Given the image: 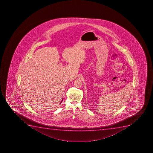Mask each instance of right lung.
I'll use <instances>...</instances> for the list:
<instances>
[{
    "mask_svg": "<svg viewBox=\"0 0 153 153\" xmlns=\"http://www.w3.org/2000/svg\"><path fill=\"white\" fill-rule=\"evenodd\" d=\"M62 100H63V99H62V101H61V102H62Z\"/></svg>",
    "mask_w": 153,
    "mask_h": 153,
    "instance_id": "1",
    "label": "right lung"
}]
</instances>
